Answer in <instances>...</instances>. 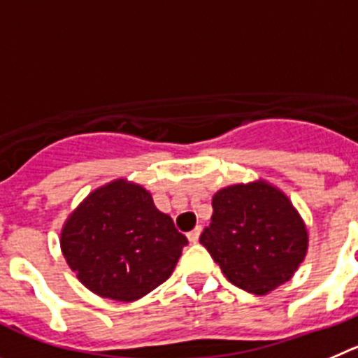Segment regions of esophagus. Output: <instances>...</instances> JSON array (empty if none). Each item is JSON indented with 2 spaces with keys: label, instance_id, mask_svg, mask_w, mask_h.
<instances>
[{
  "label": "esophagus",
  "instance_id": "obj_1",
  "mask_svg": "<svg viewBox=\"0 0 358 358\" xmlns=\"http://www.w3.org/2000/svg\"><path fill=\"white\" fill-rule=\"evenodd\" d=\"M199 234H201V227H196L194 230L192 231H189V234H187V239H189V243H198V239H199Z\"/></svg>",
  "mask_w": 358,
  "mask_h": 358
}]
</instances>
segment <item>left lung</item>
Returning a JSON list of instances; mask_svg holds the SVG:
<instances>
[{
  "label": "left lung",
  "mask_w": 358,
  "mask_h": 358,
  "mask_svg": "<svg viewBox=\"0 0 358 358\" xmlns=\"http://www.w3.org/2000/svg\"><path fill=\"white\" fill-rule=\"evenodd\" d=\"M212 210L199 243L239 289L267 294L305 259V224L276 187L266 182L224 187L212 198Z\"/></svg>",
  "instance_id": "left-lung-1"
}]
</instances>
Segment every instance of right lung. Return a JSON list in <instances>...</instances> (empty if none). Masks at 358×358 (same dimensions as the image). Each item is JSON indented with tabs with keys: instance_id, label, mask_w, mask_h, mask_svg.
Wrapping results in <instances>:
<instances>
[{
	"instance_id": "1",
	"label": "right lung",
	"mask_w": 358,
	"mask_h": 358,
	"mask_svg": "<svg viewBox=\"0 0 358 358\" xmlns=\"http://www.w3.org/2000/svg\"><path fill=\"white\" fill-rule=\"evenodd\" d=\"M80 282L103 298L134 301L171 276L187 237L141 185L101 187L67 219L60 237Z\"/></svg>"
}]
</instances>
